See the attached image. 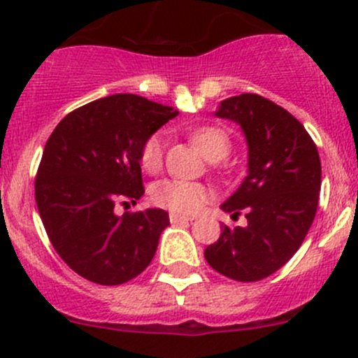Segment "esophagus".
I'll list each match as a JSON object with an SVG mask.
<instances>
[{
    "label": "esophagus",
    "mask_w": 358,
    "mask_h": 358,
    "mask_svg": "<svg viewBox=\"0 0 358 358\" xmlns=\"http://www.w3.org/2000/svg\"><path fill=\"white\" fill-rule=\"evenodd\" d=\"M169 221L171 223H185V221H192V217L189 216H183V214H178V213H169Z\"/></svg>",
    "instance_id": "1"
}]
</instances>
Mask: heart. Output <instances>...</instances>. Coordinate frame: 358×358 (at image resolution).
I'll return each mask as SVG.
<instances>
[{
    "instance_id": "obj_1",
    "label": "heart",
    "mask_w": 358,
    "mask_h": 358,
    "mask_svg": "<svg viewBox=\"0 0 358 358\" xmlns=\"http://www.w3.org/2000/svg\"><path fill=\"white\" fill-rule=\"evenodd\" d=\"M190 138L195 142L209 161L223 159L231 149V137L227 130L214 125L197 127L190 131ZM164 137L163 134H152L144 141L138 154L141 166L149 173H156L163 164ZM213 197L210 190L199 182L168 178L154 183L150 189V199L159 208L169 209L178 214H195L204 208L206 202Z\"/></svg>"
}]
</instances>
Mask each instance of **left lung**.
<instances>
[{
    "label": "left lung",
    "mask_w": 358,
    "mask_h": 358,
    "mask_svg": "<svg viewBox=\"0 0 358 358\" xmlns=\"http://www.w3.org/2000/svg\"><path fill=\"white\" fill-rule=\"evenodd\" d=\"M220 118L242 127L248 144V175L221 206L247 227H223L206 248L214 271L235 281H259L293 257L315 217L321 190V159L302 123L259 94L221 101Z\"/></svg>",
    "instance_id": "left-lung-1"
}]
</instances>
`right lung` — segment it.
Masks as SVG:
<instances>
[{"label": "right lung", "instance_id": "add662e5", "mask_svg": "<svg viewBox=\"0 0 358 358\" xmlns=\"http://www.w3.org/2000/svg\"><path fill=\"white\" fill-rule=\"evenodd\" d=\"M178 115L135 94L77 108L52 130L36 175V202L50 242L70 269L97 285H123L152 261L163 209L127 210L144 194L138 154L145 138Z\"/></svg>", "mask_w": 358, "mask_h": 358}]
</instances>
